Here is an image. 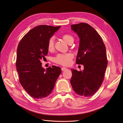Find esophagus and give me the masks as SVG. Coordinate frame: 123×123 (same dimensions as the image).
Masks as SVG:
<instances>
[{
    "label": "esophagus",
    "mask_w": 123,
    "mask_h": 123,
    "mask_svg": "<svg viewBox=\"0 0 123 123\" xmlns=\"http://www.w3.org/2000/svg\"><path fill=\"white\" fill-rule=\"evenodd\" d=\"M67 70V68H66L65 67H62V71H65V70Z\"/></svg>",
    "instance_id": "esophagus-1"
}]
</instances>
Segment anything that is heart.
<instances>
[{
    "label": "heart",
    "instance_id": "b5f03b06",
    "mask_svg": "<svg viewBox=\"0 0 123 123\" xmlns=\"http://www.w3.org/2000/svg\"><path fill=\"white\" fill-rule=\"evenodd\" d=\"M62 37L68 43H69L70 41L74 40V37L69 34H63L62 35ZM54 45V37H51L48 39L47 44V47L48 51H51L53 49ZM73 58L74 55L71 53H59L53 58V62L60 65L68 66L71 63Z\"/></svg>",
    "mask_w": 123,
    "mask_h": 123
}]
</instances>
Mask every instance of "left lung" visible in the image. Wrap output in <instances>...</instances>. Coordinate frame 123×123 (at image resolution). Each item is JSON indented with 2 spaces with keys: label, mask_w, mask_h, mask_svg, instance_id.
Here are the masks:
<instances>
[{
  "label": "left lung",
  "mask_w": 123,
  "mask_h": 123,
  "mask_svg": "<svg viewBox=\"0 0 123 123\" xmlns=\"http://www.w3.org/2000/svg\"><path fill=\"white\" fill-rule=\"evenodd\" d=\"M80 38L76 64L84 66L83 71L71 69L70 83L78 95L88 97L99 89L104 80L108 61L106 47L101 37L86 23L71 25Z\"/></svg>",
  "instance_id": "8db88e82"
}]
</instances>
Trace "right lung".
I'll return each mask as SVG.
<instances>
[{
    "label": "right lung",
    "mask_w": 123,
    "mask_h": 123,
    "mask_svg": "<svg viewBox=\"0 0 123 123\" xmlns=\"http://www.w3.org/2000/svg\"><path fill=\"white\" fill-rule=\"evenodd\" d=\"M60 27L37 26L24 36L18 45L16 65L19 82L33 98L39 99L49 95L61 74L59 67L49 66L45 70L41 63L47 55L48 39Z\"/></svg>",
    "instance_id": "obj_1"
}]
</instances>
